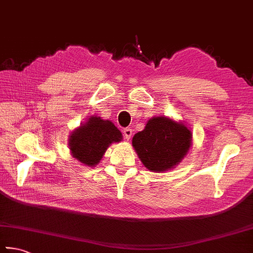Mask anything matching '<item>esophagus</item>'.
<instances>
[{"mask_svg":"<svg viewBox=\"0 0 253 253\" xmlns=\"http://www.w3.org/2000/svg\"><path fill=\"white\" fill-rule=\"evenodd\" d=\"M123 132H124V136H125V138L127 140H129L130 137H131V134H132V130L130 129V128H124Z\"/></svg>","mask_w":253,"mask_h":253,"instance_id":"34e87169","label":"esophagus"}]
</instances>
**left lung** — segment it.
Returning a JSON list of instances; mask_svg holds the SVG:
<instances>
[{"label":"left lung","mask_w":253,"mask_h":253,"mask_svg":"<svg viewBox=\"0 0 253 253\" xmlns=\"http://www.w3.org/2000/svg\"><path fill=\"white\" fill-rule=\"evenodd\" d=\"M191 145V131L167 117H154L132 137V146L144 166L166 171L181 162Z\"/></svg>","instance_id":"1"}]
</instances>
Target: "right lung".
Wrapping results in <instances>:
<instances>
[{"mask_svg": "<svg viewBox=\"0 0 253 253\" xmlns=\"http://www.w3.org/2000/svg\"><path fill=\"white\" fill-rule=\"evenodd\" d=\"M122 140V132L112 122L91 117L88 122L72 132L70 149L75 157L86 166H95L103 158L112 142Z\"/></svg>", "mask_w": 253, "mask_h": 253, "instance_id": "1", "label": "right lung"}]
</instances>
